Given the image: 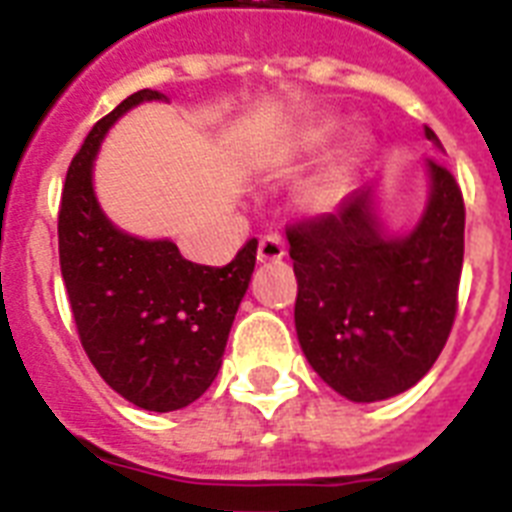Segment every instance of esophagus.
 <instances>
[{
  "mask_svg": "<svg viewBox=\"0 0 512 512\" xmlns=\"http://www.w3.org/2000/svg\"><path fill=\"white\" fill-rule=\"evenodd\" d=\"M284 239L281 236H276V233H268V236H263L260 239V249H257V257L260 260H279V257H284Z\"/></svg>",
  "mask_w": 512,
  "mask_h": 512,
  "instance_id": "34e87169",
  "label": "esophagus"
}]
</instances>
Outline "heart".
Returning <instances> with one entry per match:
<instances>
[{"label": "heart", "mask_w": 512, "mask_h": 512, "mask_svg": "<svg viewBox=\"0 0 512 512\" xmlns=\"http://www.w3.org/2000/svg\"><path fill=\"white\" fill-rule=\"evenodd\" d=\"M337 132H340V124L332 122V119L295 127L287 135H281L273 143H268V148H265V164L276 175H287V172L297 170V167H303L311 159H316L337 138ZM350 175H353V159L350 156H342V159L332 162L329 167H324L300 193L303 207L311 209V212L335 209L345 199V193H348Z\"/></svg>", "instance_id": "obj_1"}]
</instances>
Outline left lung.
I'll use <instances>...</instances> for the list:
<instances>
[{"label":"left lung","instance_id":"1","mask_svg":"<svg viewBox=\"0 0 512 512\" xmlns=\"http://www.w3.org/2000/svg\"><path fill=\"white\" fill-rule=\"evenodd\" d=\"M425 138L438 148L430 127ZM430 201L409 236H382L372 188L337 212L289 225L295 327L319 377L350 401H382L420 382L441 356L460 292L465 201L454 175L430 159Z\"/></svg>","mask_w":512,"mask_h":512}]
</instances>
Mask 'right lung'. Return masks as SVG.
Here are the masks:
<instances>
[{
    "label": "right lung",
    "mask_w": 512,
    "mask_h": 512,
    "mask_svg": "<svg viewBox=\"0 0 512 512\" xmlns=\"http://www.w3.org/2000/svg\"><path fill=\"white\" fill-rule=\"evenodd\" d=\"M122 100L84 138L68 167L58 209L60 273L82 348L98 374L130 404L175 412L217 377L233 316L255 271L257 241L223 268L185 260L172 241L116 231L92 191V159L111 124L143 100Z\"/></svg>",
    "instance_id": "obj_1"
}]
</instances>
